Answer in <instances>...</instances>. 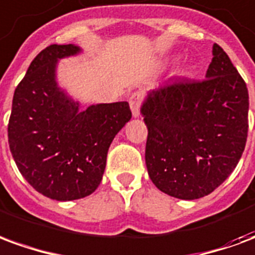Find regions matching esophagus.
Listing matches in <instances>:
<instances>
[{"label": "esophagus", "mask_w": 255, "mask_h": 255, "mask_svg": "<svg viewBox=\"0 0 255 255\" xmlns=\"http://www.w3.org/2000/svg\"><path fill=\"white\" fill-rule=\"evenodd\" d=\"M143 104V95L140 93H132L129 95V106H131V111H132L133 117H138L140 115V108Z\"/></svg>", "instance_id": "34e87169"}]
</instances>
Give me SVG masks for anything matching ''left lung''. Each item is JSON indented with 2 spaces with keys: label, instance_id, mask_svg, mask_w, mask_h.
Masks as SVG:
<instances>
[{
  "label": "left lung",
  "instance_id": "1",
  "mask_svg": "<svg viewBox=\"0 0 255 255\" xmlns=\"http://www.w3.org/2000/svg\"><path fill=\"white\" fill-rule=\"evenodd\" d=\"M144 160L155 187L179 199L208 195L241 160L249 131V91L221 47L213 45L206 79L172 78L142 106Z\"/></svg>",
  "mask_w": 255,
  "mask_h": 255
}]
</instances>
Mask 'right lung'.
<instances>
[{"label": "right lung", "instance_id": "add662e5", "mask_svg": "<svg viewBox=\"0 0 255 255\" xmlns=\"http://www.w3.org/2000/svg\"><path fill=\"white\" fill-rule=\"evenodd\" d=\"M79 50L50 45L32 60L14 90L8 124L9 149L20 173L36 191L57 201L97 190L112 140L132 116L126 101L79 112V104L58 89L57 60Z\"/></svg>", "mask_w": 255, "mask_h": 255}]
</instances>
